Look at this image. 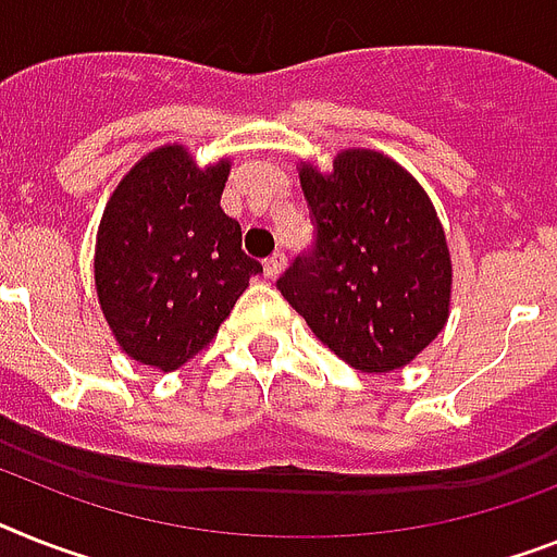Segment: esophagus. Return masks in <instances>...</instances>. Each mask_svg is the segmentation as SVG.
I'll return each mask as SVG.
<instances>
[{"label": "esophagus", "instance_id": "obj_1", "mask_svg": "<svg viewBox=\"0 0 557 557\" xmlns=\"http://www.w3.org/2000/svg\"><path fill=\"white\" fill-rule=\"evenodd\" d=\"M284 268H287V256L284 252H273L270 259H264V275L268 278H278L284 273Z\"/></svg>", "mask_w": 557, "mask_h": 557}]
</instances>
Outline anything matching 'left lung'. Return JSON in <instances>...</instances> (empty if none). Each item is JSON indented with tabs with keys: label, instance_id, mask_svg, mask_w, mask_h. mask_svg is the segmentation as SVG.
Returning a JSON list of instances; mask_svg holds the SVG:
<instances>
[{
	"label": "left lung",
	"instance_id": "1",
	"mask_svg": "<svg viewBox=\"0 0 557 557\" xmlns=\"http://www.w3.org/2000/svg\"><path fill=\"white\" fill-rule=\"evenodd\" d=\"M298 178L315 245L278 278L321 344L361 372L410 364L449 319L453 261L433 201L389 156L352 147Z\"/></svg>",
	"mask_w": 557,
	"mask_h": 557
}]
</instances>
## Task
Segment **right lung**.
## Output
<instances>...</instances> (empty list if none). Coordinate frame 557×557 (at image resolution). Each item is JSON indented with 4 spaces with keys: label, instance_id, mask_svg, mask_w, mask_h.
<instances>
[{
    "label": "right lung",
    "instance_id": "obj_1",
    "mask_svg": "<svg viewBox=\"0 0 557 557\" xmlns=\"http://www.w3.org/2000/svg\"><path fill=\"white\" fill-rule=\"evenodd\" d=\"M227 176V159L199 168L187 147L164 145L133 164L104 207L96 293L119 347L139 364H187L261 273L222 210Z\"/></svg>",
    "mask_w": 557,
    "mask_h": 557
}]
</instances>
